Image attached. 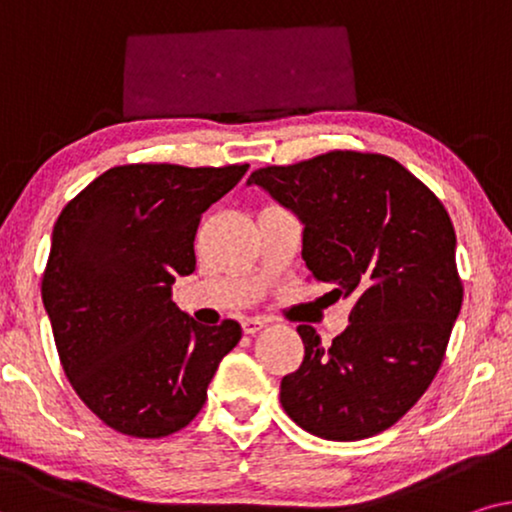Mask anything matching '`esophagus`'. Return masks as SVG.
I'll list each match as a JSON object with an SVG mask.
<instances>
[{
	"instance_id": "34e87169",
	"label": "esophagus",
	"mask_w": 512,
	"mask_h": 512,
	"mask_svg": "<svg viewBox=\"0 0 512 512\" xmlns=\"http://www.w3.org/2000/svg\"><path fill=\"white\" fill-rule=\"evenodd\" d=\"M241 325H243L245 335H257V332L267 327V320H264V318H245Z\"/></svg>"
}]
</instances>
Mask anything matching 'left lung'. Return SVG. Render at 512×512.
Wrapping results in <instances>:
<instances>
[{"mask_svg":"<svg viewBox=\"0 0 512 512\" xmlns=\"http://www.w3.org/2000/svg\"><path fill=\"white\" fill-rule=\"evenodd\" d=\"M248 185L302 220V257L327 295L353 299L330 346L297 327L304 360L281 381L283 410L325 440L386 431L431 386L461 311L445 206L391 156L349 149L257 168Z\"/></svg>","mask_w":512,"mask_h":512,"instance_id":"obj_1","label":"left lung"}]
</instances>
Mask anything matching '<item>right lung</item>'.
<instances>
[{
	"mask_svg": "<svg viewBox=\"0 0 512 512\" xmlns=\"http://www.w3.org/2000/svg\"><path fill=\"white\" fill-rule=\"evenodd\" d=\"M248 163L109 168L60 213L42 278L44 309L70 384L114 431L163 438L206 403L241 325H199L173 302L175 276L196 269L201 215Z\"/></svg>",
	"mask_w": 512,
	"mask_h": 512,
	"instance_id": "obj_1",
	"label": "right lung"
}]
</instances>
